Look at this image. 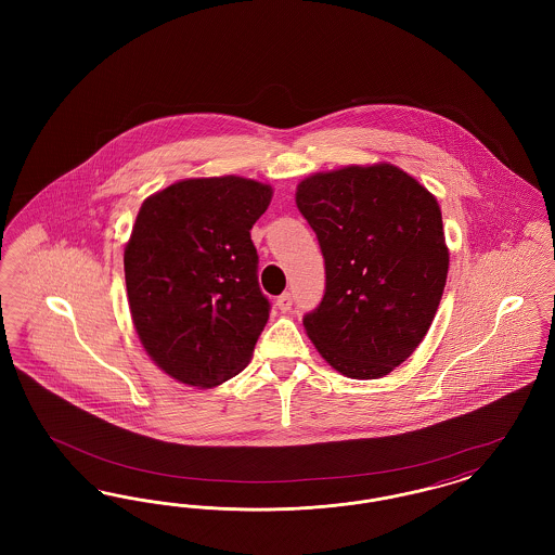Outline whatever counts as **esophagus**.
<instances>
[{
  "label": "esophagus",
  "instance_id": "obj_1",
  "mask_svg": "<svg viewBox=\"0 0 555 555\" xmlns=\"http://www.w3.org/2000/svg\"><path fill=\"white\" fill-rule=\"evenodd\" d=\"M291 306H293V297H291V293H283V295L276 299V308H279L281 312H289Z\"/></svg>",
  "mask_w": 555,
  "mask_h": 555
}]
</instances>
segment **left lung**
<instances>
[{"instance_id":"left-lung-1","label":"left lung","mask_w":555,"mask_h":555,"mask_svg":"<svg viewBox=\"0 0 555 555\" xmlns=\"http://www.w3.org/2000/svg\"><path fill=\"white\" fill-rule=\"evenodd\" d=\"M295 204L317 233L326 289L304 326L349 378H380L428 333L446 289L449 249L437 197L393 164L304 179Z\"/></svg>"}]
</instances>
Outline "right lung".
Returning a JSON list of instances; mask_svg holds the SVG:
<instances>
[{
	"label": "right lung",
	"instance_id": "1",
	"mask_svg": "<svg viewBox=\"0 0 555 555\" xmlns=\"http://www.w3.org/2000/svg\"><path fill=\"white\" fill-rule=\"evenodd\" d=\"M272 186L243 177L185 179L150 195L125 247L132 326L175 380L210 389L245 369L270 304L251 227Z\"/></svg>",
	"mask_w": 555,
	"mask_h": 555
}]
</instances>
